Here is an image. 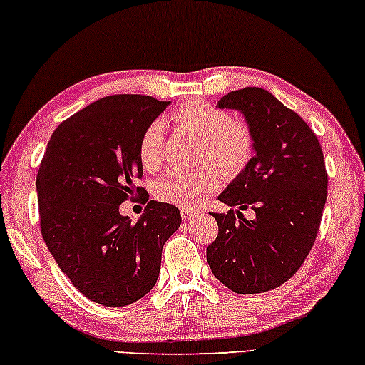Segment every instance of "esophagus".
Segmentation results:
<instances>
[{"mask_svg": "<svg viewBox=\"0 0 365 365\" xmlns=\"http://www.w3.org/2000/svg\"><path fill=\"white\" fill-rule=\"evenodd\" d=\"M196 217V212L193 210H186V208H182L181 210V219L184 220V222H191Z\"/></svg>", "mask_w": 365, "mask_h": 365, "instance_id": "1", "label": "esophagus"}]
</instances>
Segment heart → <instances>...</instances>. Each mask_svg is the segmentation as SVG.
I'll return each mask as SVG.
<instances>
[{"label": "heart", "instance_id": "obj_1", "mask_svg": "<svg viewBox=\"0 0 365 365\" xmlns=\"http://www.w3.org/2000/svg\"><path fill=\"white\" fill-rule=\"evenodd\" d=\"M172 124L181 133L203 139L202 160L212 162L222 174L237 175L248 165L255 150V134L245 118L231 117L226 110L208 101H187L170 115ZM165 146V124L153 120L139 139V162L153 172L162 165ZM219 186L214 167L195 174H170L155 186V196L163 203L179 208H198L205 196Z\"/></svg>", "mask_w": 365, "mask_h": 365}]
</instances>
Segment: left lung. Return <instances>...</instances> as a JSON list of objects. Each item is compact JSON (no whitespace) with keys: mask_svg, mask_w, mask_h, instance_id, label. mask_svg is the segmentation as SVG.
I'll return each instance as SVG.
<instances>
[{"mask_svg":"<svg viewBox=\"0 0 365 365\" xmlns=\"http://www.w3.org/2000/svg\"><path fill=\"white\" fill-rule=\"evenodd\" d=\"M219 108L243 113L255 134V157L219 196L237 210L212 214L219 235L207 262L231 292L264 293L288 281L314 247L327 198L324 155L304 118L265 89L227 93ZM248 207L253 221L240 214Z\"/></svg>","mask_w":365,"mask_h":365,"instance_id":"left-lung-1","label":"left lung"}]
</instances>
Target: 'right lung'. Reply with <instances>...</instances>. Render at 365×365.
Returning <instances> with one entry per match:
<instances>
[{
	"label": "right lung",
	"instance_id": "add662e5",
	"mask_svg": "<svg viewBox=\"0 0 365 365\" xmlns=\"http://www.w3.org/2000/svg\"><path fill=\"white\" fill-rule=\"evenodd\" d=\"M169 101L112 94L55 129L36 187L44 243L61 272L91 302L124 307L157 282L165 241L181 226L178 207L149 202L136 225L120 215L125 199L148 201L138 146Z\"/></svg>",
	"mask_w": 365,
	"mask_h": 365
}]
</instances>
